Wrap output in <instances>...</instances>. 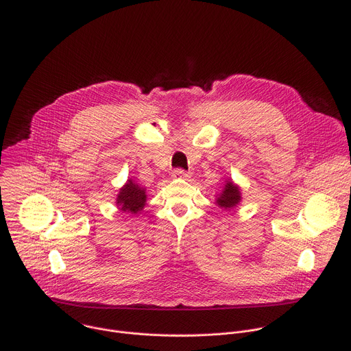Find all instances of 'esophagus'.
<instances>
[{
  "mask_svg": "<svg viewBox=\"0 0 351 351\" xmlns=\"http://www.w3.org/2000/svg\"><path fill=\"white\" fill-rule=\"evenodd\" d=\"M172 176H173V178L186 179V178H189V173H187L184 169H182V168H176V169L172 172Z\"/></svg>",
  "mask_w": 351,
  "mask_h": 351,
  "instance_id": "34e87169",
  "label": "esophagus"
}]
</instances>
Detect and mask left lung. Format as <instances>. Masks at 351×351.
<instances>
[{"label":"left lung","instance_id":"left-lung-1","mask_svg":"<svg viewBox=\"0 0 351 351\" xmlns=\"http://www.w3.org/2000/svg\"><path fill=\"white\" fill-rule=\"evenodd\" d=\"M217 203L225 210L236 207L240 203V189L233 182H228L223 191L219 194Z\"/></svg>","mask_w":351,"mask_h":351}]
</instances>
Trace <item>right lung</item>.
I'll use <instances>...</instances> for the list:
<instances>
[{
    "label": "right lung",
    "mask_w": 351,
    "mask_h": 351,
    "mask_svg": "<svg viewBox=\"0 0 351 351\" xmlns=\"http://www.w3.org/2000/svg\"><path fill=\"white\" fill-rule=\"evenodd\" d=\"M117 203L121 206L123 213H137L145 204V190L141 189L138 184L128 180V183L121 189Z\"/></svg>",
    "instance_id": "add662e5"
}]
</instances>
